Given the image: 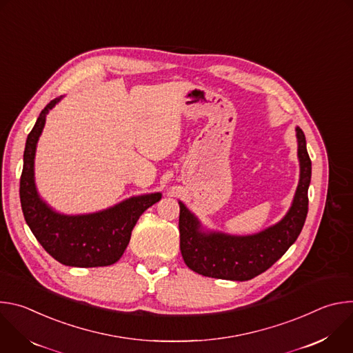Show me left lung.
I'll return each mask as SVG.
<instances>
[{
  "label": "left lung",
  "instance_id": "left-lung-1",
  "mask_svg": "<svg viewBox=\"0 0 353 353\" xmlns=\"http://www.w3.org/2000/svg\"><path fill=\"white\" fill-rule=\"evenodd\" d=\"M299 183L285 216L253 234H229L207 229L181 201L179 230L180 250L185 265L194 272L218 279L248 281L267 271L296 241L303 229L312 179V161L303 131L296 127Z\"/></svg>",
  "mask_w": 353,
  "mask_h": 353
}]
</instances>
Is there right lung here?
Returning a JSON list of instances; mask_svg holds the SVG:
<instances>
[{"instance_id":"right-lung-1","label":"right lung","mask_w":353,"mask_h":353,"mask_svg":"<svg viewBox=\"0 0 353 353\" xmlns=\"http://www.w3.org/2000/svg\"><path fill=\"white\" fill-rule=\"evenodd\" d=\"M63 97H56L41 110L26 139L19 188L23 216L37 241L59 263L79 268L108 267L121 259L137 221L161 201L162 192L131 196L92 214L67 215L50 207L36 187L34 157L46 117Z\"/></svg>"}]
</instances>
